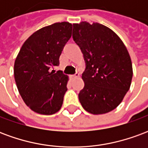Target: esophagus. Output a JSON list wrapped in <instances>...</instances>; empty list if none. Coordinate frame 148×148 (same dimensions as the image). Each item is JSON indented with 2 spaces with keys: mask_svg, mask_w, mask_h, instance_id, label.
Masks as SVG:
<instances>
[{
  "mask_svg": "<svg viewBox=\"0 0 148 148\" xmlns=\"http://www.w3.org/2000/svg\"><path fill=\"white\" fill-rule=\"evenodd\" d=\"M80 76V74L79 73H76L75 74H74V75H72L71 77H79Z\"/></svg>",
  "mask_w": 148,
  "mask_h": 148,
  "instance_id": "esophagus-1",
  "label": "esophagus"
}]
</instances>
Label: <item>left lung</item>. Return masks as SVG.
Listing matches in <instances>:
<instances>
[{"instance_id": "8db88e82", "label": "left lung", "mask_w": 148, "mask_h": 148, "mask_svg": "<svg viewBox=\"0 0 148 148\" xmlns=\"http://www.w3.org/2000/svg\"><path fill=\"white\" fill-rule=\"evenodd\" d=\"M73 39L83 53L85 86L78 94L82 106L94 115L117 107L130 89L132 65L121 38L99 23L73 24Z\"/></svg>"}]
</instances>
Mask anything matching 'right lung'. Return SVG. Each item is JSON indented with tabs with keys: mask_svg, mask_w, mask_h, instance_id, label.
Returning <instances> with one entry per match:
<instances>
[{
	"mask_svg": "<svg viewBox=\"0 0 148 148\" xmlns=\"http://www.w3.org/2000/svg\"><path fill=\"white\" fill-rule=\"evenodd\" d=\"M72 24L55 23L35 32L24 42L14 63V77L24 103L39 114L52 115L60 110L69 77L51 68L71 39Z\"/></svg>",
	"mask_w": 148,
	"mask_h": 148,
	"instance_id": "1",
	"label": "right lung"
}]
</instances>
